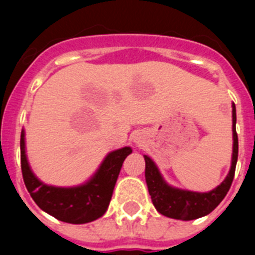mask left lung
<instances>
[{"label":"left lung","mask_w":255,"mask_h":255,"mask_svg":"<svg viewBox=\"0 0 255 255\" xmlns=\"http://www.w3.org/2000/svg\"><path fill=\"white\" fill-rule=\"evenodd\" d=\"M233 132H234V150L233 163L229 175L225 181L215 190L209 193H194V191L180 190L168 186L162 179L158 168L155 167L154 162L144 155L145 159V181L148 185V191L152 198L153 206L155 209L166 216L175 220L190 221L195 218L203 217L211 213L218 204L226 197L230 186L233 184L235 176L236 162H238L239 140L236 132V108L233 105Z\"/></svg>","instance_id":"obj_1"}]
</instances>
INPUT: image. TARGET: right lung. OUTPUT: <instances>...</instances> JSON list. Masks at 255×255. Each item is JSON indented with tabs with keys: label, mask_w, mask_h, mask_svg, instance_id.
I'll use <instances>...</instances> for the list:
<instances>
[{
	"label": "right lung",
	"mask_w": 255,
	"mask_h": 255,
	"mask_svg": "<svg viewBox=\"0 0 255 255\" xmlns=\"http://www.w3.org/2000/svg\"><path fill=\"white\" fill-rule=\"evenodd\" d=\"M131 148L111 152L91 181L78 188H55L40 182L29 168L25 155L24 131L20 139V159L24 184L37 206L57 220L67 224H87L105 215L115 184Z\"/></svg>",
	"instance_id": "add662e5"
}]
</instances>
